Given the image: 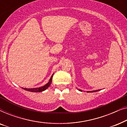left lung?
<instances>
[{
    "instance_id": "left-lung-1",
    "label": "left lung",
    "mask_w": 127,
    "mask_h": 127,
    "mask_svg": "<svg viewBox=\"0 0 127 127\" xmlns=\"http://www.w3.org/2000/svg\"><path fill=\"white\" fill-rule=\"evenodd\" d=\"M80 91H81V90H79ZM100 90H95V91H87V93H94V92H96V91H100Z\"/></svg>"
}]
</instances>
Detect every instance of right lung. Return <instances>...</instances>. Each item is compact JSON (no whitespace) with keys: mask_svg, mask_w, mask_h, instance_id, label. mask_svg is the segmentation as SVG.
Here are the masks:
<instances>
[{"mask_svg":"<svg viewBox=\"0 0 127 127\" xmlns=\"http://www.w3.org/2000/svg\"><path fill=\"white\" fill-rule=\"evenodd\" d=\"M53 75H54V73L52 74L51 77H50V79L49 81H48V82L46 84H45L44 86H43L42 87H37V88H23V87H22V88H23L24 90H25L27 91L33 92V93H40V92L44 91L46 89H47V88L50 87V85H51V82H52V79H53Z\"/></svg>","mask_w":127,"mask_h":127,"instance_id":"1","label":"right lung"}]
</instances>
